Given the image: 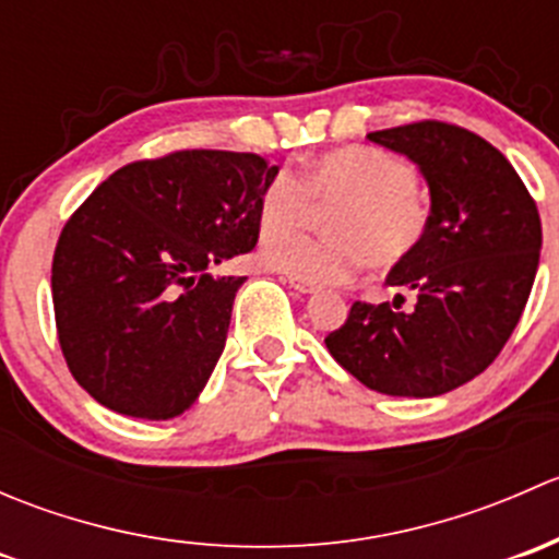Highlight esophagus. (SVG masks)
I'll return each instance as SVG.
<instances>
[{"label":"esophagus","instance_id":"esophagus-1","mask_svg":"<svg viewBox=\"0 0 559 559\" xmlns=\"http://www.w3.org/2000/svg\"><path fill=\"white\" fill-rule=\"evenodd\" d=\"M286 284L292 286V289L295 292H300V295H316V286H311V284H306V281H297V278H286Z\"/></svg>","mask_w":559,"mask_h":559}]
</instances>
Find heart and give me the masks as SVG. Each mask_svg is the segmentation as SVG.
<instances>
[{
  "label": "heart",
  "mask_w": 559,
  "mask_h": 559,
  "mask_svg": "<svg viewBox=\"0 0 559 559\" xmlns=\"http://www.w3.org/2000/svg\"><path fill=\"white\" fill-rule=\"evenodd\" d=\"M304 183L292 173L267 180L259 197L262 262L311 286L354 278L362 259L392 267L416 251L427 233V207L416 194L408 162L381 148H337L302 165ZM313 201L328 214L330 241L289 234L310 221Z\"/></svg>",
  "instance_id": "b5f03b06"
}]
</instances>
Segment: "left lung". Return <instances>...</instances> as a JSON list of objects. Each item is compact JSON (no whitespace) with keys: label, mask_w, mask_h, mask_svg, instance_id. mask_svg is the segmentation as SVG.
I'll list each match as a JSON object with an SVG mask.
<instances>
[{"label":"left lung","mask_w":559,"mask_h":559,"mask_svg":"<svg viewBox=\"0 0 559 559\" xmlns=\"http://www.w3.org/2000/svg\"><path fill=\"white\" fill-rule=\"evenodd\" d=\"M368 140L414 162L430 189L425 238L386 275L416 302H354L324 343L368 389L438 397L484 373L520 324L538 273V207L511 162L462 127L419 121Z\"/></svg>","instance_id":"8db88e82"}]
</instances>
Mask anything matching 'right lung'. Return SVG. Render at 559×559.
I'll return each mask as SVG.
<instances>
[{"instance_id": "add662e5", "label": "right lung", "mask_w": 559, "mask_h": 559, "mask_svg": "<svg viewBox=\"0 0 559 559\" xmlns=\"http://www.w3.org/2000/svg\"><path fill=\"white\" fill-rule=\"evenodd\" d=\"M273 175L257 154L175 151L116 170L64 224L50 270L56 330L97 403L159 421L200 397L246 281L213 267L257 246Z\"/></svg>"}]
</instances>
